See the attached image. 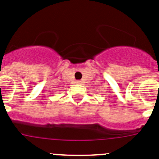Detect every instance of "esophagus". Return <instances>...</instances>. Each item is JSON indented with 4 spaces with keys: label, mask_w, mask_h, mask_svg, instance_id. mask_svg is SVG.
<instances>
[{
    "label": "esophagus",
    "mask_w": 159,
    "mask_h": 159,
    "mask_svg": "<svg viewBox=\"0 0 159 159\" xmlns=\"http://www.w3.org/2000/svg\"><path fill=\"white\" fill-rule=\"evenodd\" d=\"M77 83L80 84V83H81V82H80V81H77Z\"/></svg>",
    "instance_id": "esophagus-1"
}]
</instances>
